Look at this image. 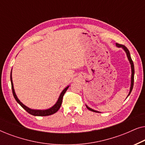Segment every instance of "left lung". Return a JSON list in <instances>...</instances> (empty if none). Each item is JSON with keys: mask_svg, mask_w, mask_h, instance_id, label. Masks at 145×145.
I'll list each match as a JSON object with an SVG mask.
<instances>
[{"mask_svg": "<svg viewBox=\"0 0 145 145\" xmlns=\"http://www.w3.org/2000/svg\"><path fill=\"white\" fill-rule=\"evenodd\" d=\"M116 46L118 47H122L123 49H124V51H125L126 54H127V58L129 59V61L130 62V64H131V88H130V91H129V93L128 94V96H129V94H131V91L133 90V84H134V74H135V69H134V64H133V62L132 59H131V55H130V53H129V51L128 50V49L127 48V47L123 45H121V44H119V43H116ZM86 108L88 109L89 110L92 111V112H97V113H99L98 111H96V110H92V109H91L88 107L87 106Z\"/></svg>", "mask_w": 145, "mask_h": 145, "instance_id": "left-lung-1", "label": "left lung"}]
</instances>
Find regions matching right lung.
Listing matches in <instances>:
<instances>
[{"label": "right lung", "mask_w": 145, "mask_h": 145, "mask_svg": "<svg viewBox=\"0 0 145 145\" xmlns=\"http://www.w3.org/2000/svg\"><path fill=\"white\" fill-rule=\"evenodd\" d=\"M10 80H11V85H12V90L13 96H14V97L15 100H16V102L18 103V104L20 105V106L22 107V108L24 109V110L26 111L27 113H29V114L32 115V116H50V115H52L53 114H55V113H56L57 111L59 110V108H60L61 104H62V102H63V96H64L65 93L66 92L67 89H68V88L69 87V86L66 87V88H65L64 90L62 91V92L61 93L60 96H59V98L58 99V100H57V102H56V104H55L53 107H51V108L47 109V110H32V109L27 108V106H25V105H24L20 101L18 100V98H17L16 95V93L14 92V89L12 79V71L10 72Z\"/></svg>", "instance_id": "right-lung-1"}]
</instances>
